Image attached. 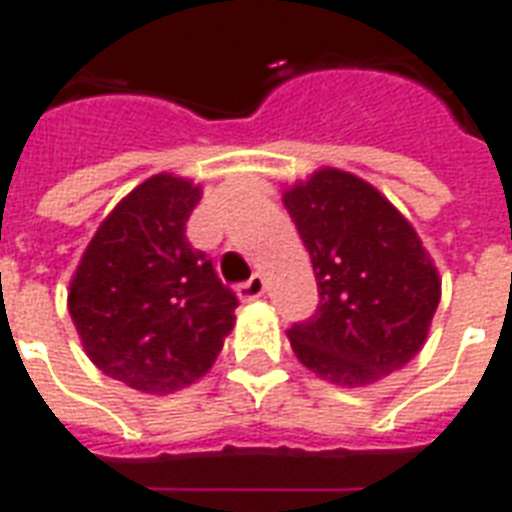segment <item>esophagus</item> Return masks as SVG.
I'll list each match as a JSON object with an SVG mask.
<instances>
[{
  "label": "esophagus",
  "instance_id": "esophagus-1",
  "mask_svg": "<svg viewBox=\"0 0 512 512\" xmlns=\"http://www.w3.org/2000/svg\"><path fill=\"white\" fill-rule=\"evenodd\" d=\"M264 288H267L264 278H261V275H251L245 283L237 286V297H240L242 302H251V299H259L261 294H264Z\"/></svg>",
  "mask_w": 512,
  "mask_h": 512
}]
</instances>
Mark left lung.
Here are the masks:
<instances>
[{
    "label": "left lung",
    "instance_id": "left-lung-1",
    "mask_svg": "<svg viewBox=\"0 0 512 512\" xmlns=\"http://www.w3.org/2000/svg\"><path fill=\"white\" fill-rule=\"evenodd\" d=\"M318 280V307L288 329L307 370L367 386L402 370L426 340L440 278L413 226L351 172L321 169L283 194Z\"/></svg>",
    "mask_w": 512,
    "mask_h": 512
}]
</instances>
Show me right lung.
<instances>
[{
	"label": "right lung",
	"instance_id": "right-lung-1",
	"mask_svg": "<svg viewBox=\"0 0 512 512\" xmlns=\"http://www.w3.org/2000/svg\"><path fill=\"white\" fill-rule=\"evenodd\" d=\"M199 197L175 175L140 183L96 229L69 283L88 359L142 394L202 378L234 326L240 299L186 237Z\"/></svg>",
	"mask_w": 512,
	"mask_h": 512
}]
</instances>
